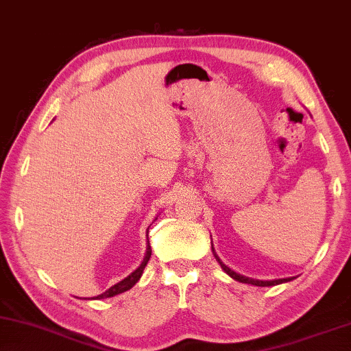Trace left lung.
Instances as JSON below:
<instances>
[{
    "instance_id": "left-lung-1",
    "label": "left lung",
    "mask_w": 351,
    "mask_h": 351,
    "mask_svg": "<svg viewBox=\"0 0 351 351\" xmlns=\"http://www.w3.org/2000/svg\"><path fill=\"white\" fill-rule=\"evenodd\" d=\"M217 257V256H216ZM217 261L220 263V267L225 269L226 274H230L232 279L237 280V282H242V284H251V285H256V287H273V285H279V284H284V282H290L294 278H287V279H278V280H256V279H250V278H245V276H241L232 271L228 267L225 265V263L220 262V259L217 257Z\"/></svg>"
}]
</instances>
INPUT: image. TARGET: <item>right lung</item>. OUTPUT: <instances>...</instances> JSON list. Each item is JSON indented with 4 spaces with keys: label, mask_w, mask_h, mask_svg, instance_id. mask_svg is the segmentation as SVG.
Here are the masks:
<instances>
[{
    "label": "right lung",
    "mask_w": 351,
    "mask_h": 351,
    "mask_svg": "<svg viewBox=\"0 0 351 351\" xmlns=\"http://www.w3.org/2000/svg\"><path fill=\"white\" fill-rule=\"evenodd\" d=\"M149 257H151V247H149V243H147V251H146V256H145L143 262H141V265H140L137 269H135V271H134L132 274H129L126 279H123L121 282H119V284H115L114 287H110L109 290H106L103 294H98V296H95V299L112 298V296H117V294L131 290V288H132L135 284H137L138 279L141 278V273H143V269H145V267H146L147 261H149Z\"/></svg>",
    "instance_id": "1"
}]
</instances>
